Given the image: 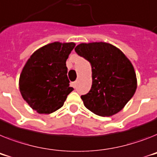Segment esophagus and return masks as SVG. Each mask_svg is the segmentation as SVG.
Returning a JSON list of instances; mask_svg holds the SVG:
<instances>
[{"label": "esophagus", "mask_w": 157, "mask_h": 157, "mask_svg": "<svg viewBox=\"0 0 157 157\" xmlns=\"http://www.w3.org/2000/svg\"><path fill=\"white\" fill-rule=\"evenodd\" d=\"M71 85H72V87H73V88H76V81H74V82H72L71 83Z\"/></svg>", "instance_id": "esophagus-1"}]
</instances>
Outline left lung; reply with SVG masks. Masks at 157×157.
Listing matches in <instances>:
<instances>
[{
	"mask_svg": "<svg viewBox=\"0 0 157 157\" xmlns=\"http://www.w3.org/2000/svg\"><path fill=\"white\" fill-rule=\"evenodd\" d=\"M75 51L92 66V87L81 96L85 107L101 117L121 111L136 89V73L129 60L115 46L105 42L83 43Z\"/></svg>",
	"mask_w": 157,
	"mask_h": 157,
	"instance_id": "8db88e82",
	"label": "left lung"
}]
</instances>
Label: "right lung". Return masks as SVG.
<instances>
[{
	"mask_svg": "<svg viewBox=\"0 0 157 157\" xmlns=\"http://www.w3.org/2000/svg\"><path fill=\"white\" fill-rule=\"evenodd\" d=\"M74 43L54 42L36 50L24 67L19 88L30 107L40 114H49L62 107L73 90L69 86L66 60Z\"/></svg>",
	"mask_w": 157,
	"mask_h": 157,
	"instance_id": "right-lung-1",
	"label": "right lung"
}]
</instances>
